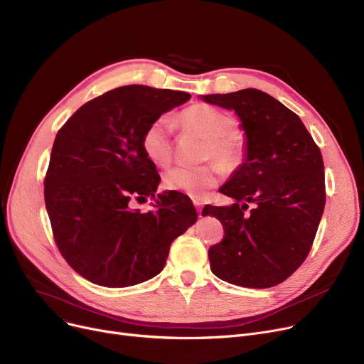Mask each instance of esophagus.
Returning a JSON list of instances; mask_svg holds the SVG:
<instances>
[{"instance_id":"1","label":"esophagus","mask_w":364,"mask_h":364,"mask_svg":"<svg viewBox=\"0 0 364 364\" xmlns=\"http://www.w3.org/2000/svg\"><path fill=\"white\" fill-rule=\"evenodd\" d=\"M193 203H195V206H196V209H198L199 217H202V202H200L199 199H193Z\"/></svg>"}]
</instances>
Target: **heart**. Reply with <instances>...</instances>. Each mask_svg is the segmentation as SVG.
Returning <instances> with one entry per match:
<instances>
[{
  "label": "heart",
  "instance_id": "heart-1",
  "mask_svg": "<svg viewBox=\"0 0 364 364\" xmlns=\"http://www.w3.org/2000/svg\"><path fill=\"white\" fill-rule=\"evenodd\" d=\"M180 125L206 139L203 161L217 164L200 166H177L168 171L164 183L169 190L200 198L208 188L217 186L221 171L232 174L246 161V140L236 128V119L211 105L196 103L178 114ZM141 146L146 156L159 166L172 159V128L168 119L158 118L144 131ZM222 169L220 170L219 168Z\"/></svg>",
  "mask_w": 364,
  "mask_h": 364
}]
</instances>
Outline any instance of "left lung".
<instances>
[{
    "label": "left lung",
    "mask_w": 364,
    "mask_h": 364,
    "mask_svg": "<svg viewBox=\"0 0 364 364\" xmlns=\"http://www.w3.org/2000/svg\"><path fill=\"white\" fill-rule=\"evenodd\" d=\"M203 100L235 110L247 139L245 164L220 188L236 203L202 211L224 228L208 251L211 270L243 288H272L298 270L313 246L326 203L321 151L298 114L264 91ZM247 203L255 208L245 213Z\"/></svg>",
    "instance_id": "1"
}]
</instances>
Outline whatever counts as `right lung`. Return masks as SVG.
I'll return each instance as SVG.
<instances>
[{"instance_id":"add662e5","label":"right lung","mask_w":364,"mask_h":364,"mask_svg":"<svg viewBox=\"0 0 364 364\" xmlns=\"http://www.w3.org/2000/svg\"><path fill=\"white\" fill-rule=\"evenodd\" d=\"M188 92L125 85L87 102L59 129L44 198L54 242L84 279L125 288L159 274L169 246L198 220L186 195L169 192L149 213L161 177L143 150L146 128Z\"/></svg>"}]
</instances>
